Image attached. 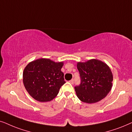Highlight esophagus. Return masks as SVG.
Here are the masks:
<instances>
[{"mask_svg": "<svg viewBox=\"0 0 132 132\" xmlns=\"http://www.w3.org/2000/svg\"><path fill=\"white\" fill-rule=\"evenodd\" d=\"M69 82H70V83H71L72 84H73V79H72V80H70L69 81Z\"/></svg>", "mask_w": 132, "mask_h": 132, "instance_id": "1", "label": "esophagus"}]
</instances>
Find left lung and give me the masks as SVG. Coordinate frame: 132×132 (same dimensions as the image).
<instances>
[{"label": "left lung", "instance_id": "obj_1", "mask_svg": "<svg viewBox=\"0 0 132 132\" xmlns=\"http://www.w3.org/2000/svg\"><path fill=\"white\" fill-rule=\"evenodd\" d=\"M81 83L75 87L79 100L92 104L104 98L111 90L113 74L106 63L96 59L77 63Z\"/></svg>", "mask_w": 132, "mask_h": 132}]
</instances>
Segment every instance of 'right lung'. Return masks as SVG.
<instances>
[{
    "label": "right lung",
    "instance_id": "add662e5",
    "mask_svg": "<svg viewBox=\"0 0 132 132\" xmlns=\"http://www.w3.org/2000/svg\"><path fill=\"white\" fill-rule=\"evenodd\" d=\"M63 66V61L43 58L28 63L23 72V82L28 94L40 102L53 100L66 82L61 71Z\"/></svg>",
    "mask_w": 132,
    "mask_h": 132
}]
</instances>
